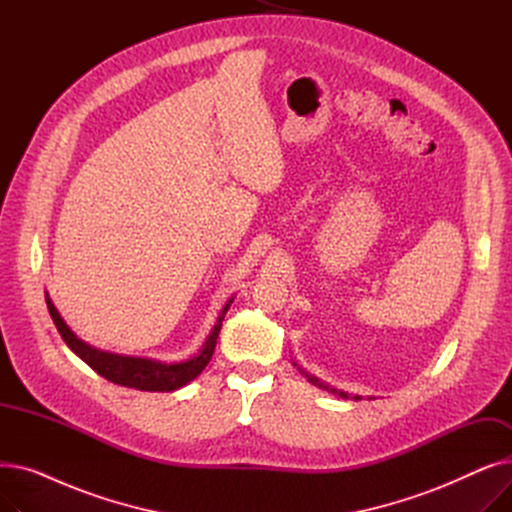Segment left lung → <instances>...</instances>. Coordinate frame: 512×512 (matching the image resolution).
Here are the masks:
<instances>
[{"label":"left lung","mask_w":512,"mask_h":512,"mask_svg":"<svg viewBox=\"0 0 512 512\" xmlns=\"http://www.w3.org/2000/svg\"><path fill=\"white\" fill-rule=\"evenodd\" d=\"M294 365H297V363H294ZM299 371L305 375V378H307V382H311L313 386H317V388H324V390H328V392H332V394H336V396H340V398H351V396H348V392H342V390H336V388H332V386H328L326 382H321V380H317L315 378V375H309L307 371H303L301 367H299ZM355 400H361V396H353Z\"/></svg>","instance_id":"1"}]
</instances>
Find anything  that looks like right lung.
<instances>
[{
	"mask_svg": "<svg viewBox=\"0 0 512 512\" xmlns=\"http://www.w3.org/2000/svg\"><path fill=\"white\" fill-rule=\"evenodd\" d=\"M45 301H47V309H49L53 324H56L60 336L64 338V342L68 344V348L76 357L83 359L107 382H114L118 386H126V388H134V390H145V392H172L197 378V375L211 361V355L215 351V342H218V334L222 330V319L232 303V299L226 303L218 321H215L213 330L209 332L205 344L201 346V351L195 357L168 365V363L145 359V357H126V355L105 353V351H99V348H93L91 344L80 340L66 326V321L58 313L56 305L51 303L47 292H45Z\"/></svg>",
	"mask_w": 512,
	"mask_h": 512,
	"instance_id": "1",
	"label": "right lung"
}]
</instances>
